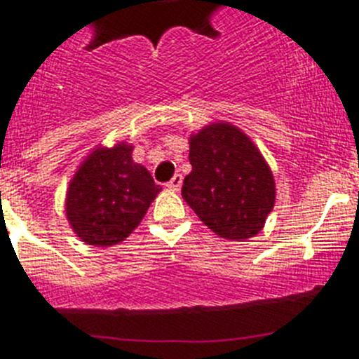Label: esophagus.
<instances>
[{"mask_svg": "<svg viewBox=\"0 0 359 359\" xmlns=\"http://www.w3.org/2000/svg\"><path fill=\"white\" fill-rule=\"evenodd\" d=\"M182 183H183V176L182 174H176V176H174L169 183H167V187H169V190H180Z\"/></svg>", "mask_w": 359, "mask_h": 359, "instance_id": "1", "label": "esophagus"}]
</instances>
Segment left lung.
Returning <instances> with one entry per match:
<instances>
[{"label": "left lung", "mask_w": 359, "mask_h": 359, "mask_svg": "<svg viewBox=\"0 0 359 359\" xmlns=\"http://www.w3.org/2000/svg\"><path fill=\"white\" fill-rule=\"evenodd\" d=\"M192 172L182 196L203 223L224 239H250L275 205V182L259 149L230 123L190 136Z\"/></svg>", "instance_id": "8db88e82"}]
</instances>
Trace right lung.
Listing matches in <instances>:
<instances>
[{"label":"right lung","instance_id":"obj_1","mask_svg":"<svg viewBox=\"0 0 359 359\" xmlns=\"http://www.w3.org/2000/svg\"><path fill=\"white\" fill-rule=\"evenodd\" d=\"M131 152L128 144L97 149L69 183L66 215L86 244L111 246L126 239L161 190Z\"/></svg>","mask_w":359,"mask_h":359}]
</instances>
